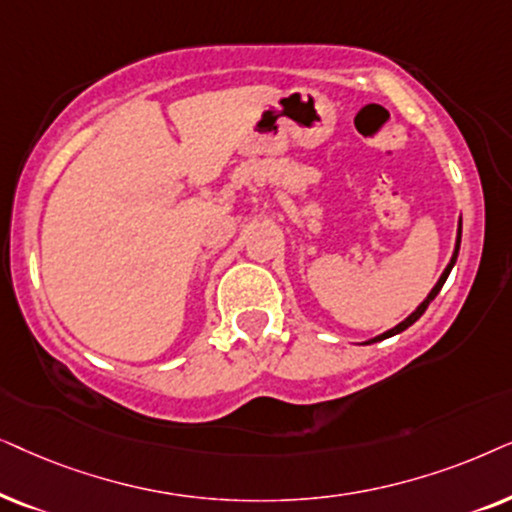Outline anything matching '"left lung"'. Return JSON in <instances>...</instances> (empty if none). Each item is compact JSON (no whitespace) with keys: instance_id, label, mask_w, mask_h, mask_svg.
<instances>
[{"instance_id":"1","label":"left lung","mask_w":512,"mask_h":512,"mask_svg":"<svg viewBox=\"0 0 512 512\" xmlns=\"http://www.w3.org/2000/svg\"><path fill=\"white\" fill-rule=\"evenodd\" d=\"M459 248H461V217H459V227H456V243H454V252H452V260H449V264L445 267V271H442V276L438 278V283L433 285V290L428 292L426 295V299L424 302H421L417 309H414L410 316H407L405 320H400L398 325L395 327H391V330H386V332H381V335H377V337H372V339H367V342H363V344H372V342H381V339H388V337H393V335H398V332H403V330H407V327L410 325H414L417 323V320L424 316V311L428 309V304L433 302L435 297H438V292L442 290V285H445V281H447V276H449V271L454 269V264H456V257H459Z\"/></svg>"}]
</instances>
